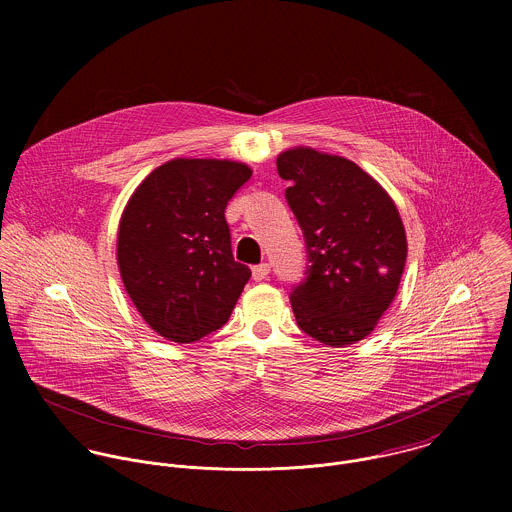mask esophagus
Returning <instances> with one entry per match:
<instances>
[{"instance_id": "34e87169", "label": "esophagus", "mask_w": 512, "mask_h": 512, "mask_svg": "<svg viewBox=\"0 0 512 512\" xmlns=\"http://www.w3.org/2000/svg\"><path fill=\"white\" fill-rule=\"evenodd\" d=\"M268 274H270V264H266V262H262V264H258V266L252 268V278H254V282L266 280Z\"/></svg>"}]
</instances>
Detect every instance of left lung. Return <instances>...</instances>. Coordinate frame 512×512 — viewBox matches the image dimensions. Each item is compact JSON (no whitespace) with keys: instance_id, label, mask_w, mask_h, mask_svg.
<instances>
[{"instance_id":"1","label":"left lung","mask_w":512,"mask_h":512,"mask_svg":"<svg viewBox=\"0 0 512 512\" xmlns=\"http://www.w3.org/2000/svg\"><path fill=\"white\" fill-rule=\"evenodd\" d=\"M286 201L305 238V278L292 293L303 333L329 347L374 329L398 292L406 232L388 193L357 163L295 147L278 155Z\"/></svg>"}]
</instances>
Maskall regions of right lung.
Masks as SVG:
<instances>
[{
  "label": "right lung",
  "mask_w": 512,
  "mask_h": 512,
  "mask_svg": "<svg viewBox=\"0 0 512 512\" xmlns=\"http://www.w3.org/2000/svg\"><path fill=\"white\" fill-rule=\"evenodd\" d=\"M250 177L236 161L173 159L128 201L118 266L126 292L161 337L193 343L228 321L252 272L232 256L224 211Z\"/></svg>",
  "instance_id": "1"
}]
</instances>
